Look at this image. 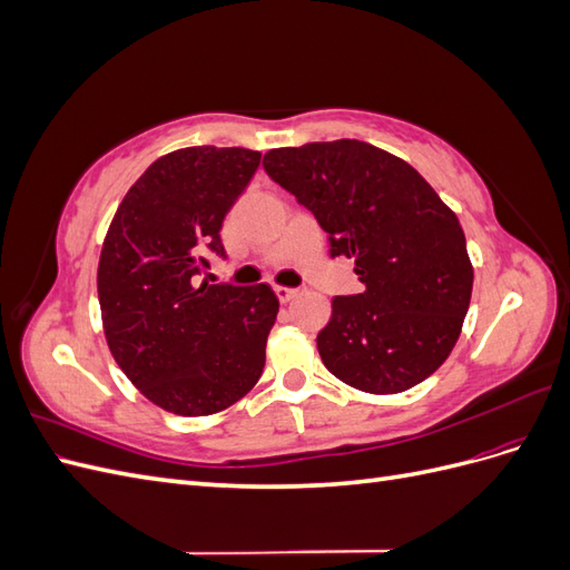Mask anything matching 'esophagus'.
<instances>
[{
  "label": "esophagus",
  "instance_id": "obj_1",
  "mask_svg": "<svg viewBox=\"0 0 570 570\" xmlns=\"http://www.w3.org/2000/svg\"><path fill=\"white\" fill-rule=\"evenodd\" d=\"M273 292H275V297H278L283 304L297 297V289H295V287H283V285H275V287H273Z\"/></svg>",
  "mask_w": 570,
  "mask_h": 570
}]
</instances>
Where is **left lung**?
I'll return each instance as SVG.
<instances>
[{
    "instance_id": "left-lung-1",
    "label": "left lung",
    "mask_w": 570,
    "mask_h": 570,
    "mask_svg": "<svg viewBox=\"0 0 570 570\" xmlns=\"http://www.w3.org/2000/svg\"><path fill=\"white\" fill-rule=\"evenodd\" d=\"M264 170L316 216L331 256L354 258L366 287L333 299L316 337L325 368L371 394L433 375L454 350L473 289L456 214L416 168L368 142L271 149Z\"/></svg>"
}]
</instances>
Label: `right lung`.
<instances>
[{
	"instance_id": "1",
	"label": "right lung",
	"mask_w": 570,
	"mask_h": 570,
	"mask_svg": "<svg viewBox=\"0 0 570 570\" xmlns=\"http://www.w3.org/2000/svg\"><path fill=\"white\" fill-rule=\"evenodd\" d=\"M262 151L185 147L154 161L118 204L97 292L116 364L149 402L209 416L256 385L278 316L268 285H209L206 254L226 256L223 218Z\"/></svg>"
}]
</instances>
